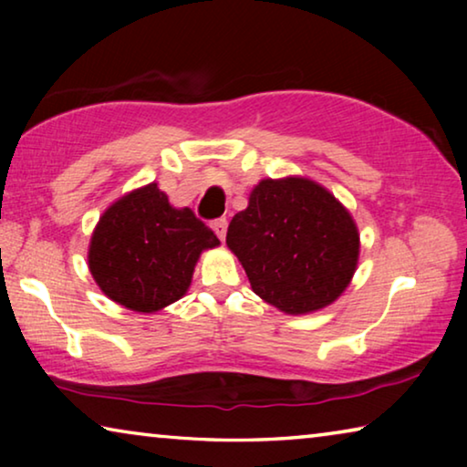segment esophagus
<instances>
[{
    "mask_svg": "<svg viewBox=\"0 0 467 467\" xmlns=\"http://www.w3.org/2000/svg\"><path fill=\"white\" fill-rule=\"evenodd\" d=\"M226 226H228L226 218H218V220H214V223H212V231L216 233V236H218L220 241H224V236H226Z\"/></svg>",
    "mask_w": 467,
    "mask_h": 467,
    "instance_id": "1",
    "label": "esophagus"
}]
</instances>
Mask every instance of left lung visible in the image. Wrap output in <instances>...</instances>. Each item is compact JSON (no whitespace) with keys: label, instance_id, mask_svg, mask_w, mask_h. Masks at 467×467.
<instances>
[{"label":"left lung","instance_id":"1","mask_svg":"<svg viewBox=\"0 0 467 467\" xmlns=\"http://www.w3.org/2000/svg\"><path fill=\"white\" fill-rule=\"evenodd\" d=\"M226 244L255 295L286 315L329 306L352 282L360 234L337 197L309 177L262 179Z\"/></svg>","mask_w":467,"mask_h":467}]
</instances>
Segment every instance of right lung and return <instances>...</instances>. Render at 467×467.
<instances>
[{
    "instance_id": "1",
    "label": "right lung",
    "mask_w": 467,
    "mask_h": 467,
    "mask_svg": "<svg viewBox=\"0 0 467 467\" xmlns=\"http://www.w3.org/2000/svg\"><path fill=\"white\" fill-rule=\"evenodd\" d=\"M216 234L189 208H172L158 183L131 189L102 212L88 244V270L113 303L156 313L183 298L197 259Z\"/></svg>"
}]
</instances>
